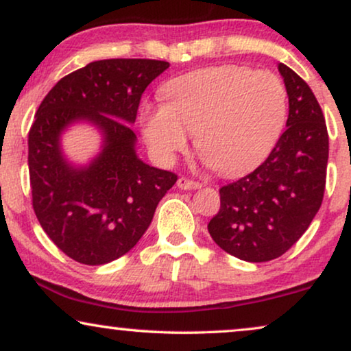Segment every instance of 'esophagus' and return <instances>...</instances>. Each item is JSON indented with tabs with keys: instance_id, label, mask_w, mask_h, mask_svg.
I'll return each mask as SVG.
<instances>
[{
	"instance_id": "34e87169",
	"label": "esophagus",
	"mask_w": 351,
	"mask_h": 351,
	"mask_svg": "<svg viewBox=\"0 0 351 351\" xmlns=\"http://www.w3.org/2000/svg\"><path fill=\"white\" fill-rule=\"evenodd\" d=\"M177 186H179L180 190H196V189H199L201 184L196 180L186 179V177H180V179L177 180Z\"/></svg>"
}]
</instances>
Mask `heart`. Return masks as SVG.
I'll return each mask as SVG.
<instances>
[{
  "mask_svg": "<svg viewBox=\"0 0 351 351\" xmlns=\"http://www.w3.org/2000/svg\"><path fill=\"white\" fill-rule=\"evenodd\" d=\"M166 105H147L142 131L153 156L171 162L190 134L214 171L234 174L263 160L287 117V93L270 71L213 66L180 76L165 88Z\"/></svg>",
  "mask_w": 351,
  "mask_h": 351,
  "instance_id": "b5f03b06",
  "label": "heart"
}]
</instances>
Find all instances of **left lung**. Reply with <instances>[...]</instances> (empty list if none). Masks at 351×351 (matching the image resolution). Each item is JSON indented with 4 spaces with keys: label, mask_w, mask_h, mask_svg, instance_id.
<instances>
[{
    "label": "left lung",
    "mask_w": 351,
    "mask_h": 351,
    "mask_svg": "<svg viewBox=\"0 0 351 351\" xmlns=\"http://www.w3.org/2000/svg\"><path fill=\"white\" fill-rule=\"evenodd\" d=\"M289 97L286 131L265 161L220 189V209L208 225L225 252L268 262L299 241L323 203L329 137L310 86L278 65Z\"/></svg>",
    "instance_id": "8db88e82"
}]
</instances>
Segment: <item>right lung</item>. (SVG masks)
<instances>
[{
    "label": "right lung",
    "instance_id": "1",
    "mask_svg": "<svg viewBox=\"0 0 351 351\" xmlns=\"http://www.w3.org/2000/svg\"><path fill=\"white\" fill-rule=\"evenodd\" d=\"M169 64L152 59L90 62L66 75L38 108L28 132L33 209L52 243L73 261L104 265L124 256L152 223L156 206L176 184L136 153L138 104ZM89 122L103 148L89 165L75 167L61 150V134Z\"/></svg>",
    "mask_w": 351,
    "mask_h": 351
}]
</instances>
